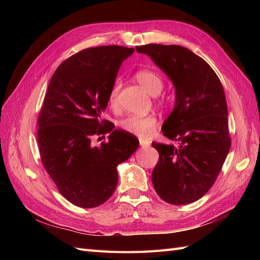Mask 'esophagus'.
<instances>
[{
  "mask_svg": "<svg viewBox=\"0 0 260 260\" xmlns=\"http://www.w3.org/2000/svg\"><path fill=\"white\" fill-rule=\"evenodd\" d=\"M140 146L142 148H146V147L149 146V143L144 139H140Z\"/></svg>",
  "mask_w": 260,
  "mask_h": 260,
  "instance_id": "obj_1",
  "label": "esophagus"
}]
</instances>
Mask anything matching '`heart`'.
Wrapping results in <instances>:
<instances>
[{
    "mask_svg": "<svg viewBox=\"0 0 260 260\" xmlns=\"http://www.w3.org/2000/svg\"><path fill=\"white\" fill-rule=\"evenodd\" d=\"M136 79L140 83V85L151 95H157L162 90L164 81L161 77L153 72V70L143 69L140 70L136 74ZM121 88V81L119 79H116L112 85L111 90L108 93V103L113 108L117 107L118 103V95H119V91ZM157 123L156 118L153 115L147 116H138V115H131L120 122V127L132 135H136L139 137H148L153 132L155 125Z\"/></svg>",
    "mask_w": 260,
    "mask_h": 260,
    "instance_id": "heart-1",
    "label": "heart"
}]
</instances>
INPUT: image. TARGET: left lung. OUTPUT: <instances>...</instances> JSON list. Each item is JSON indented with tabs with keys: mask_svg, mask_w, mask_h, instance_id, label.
Returning a JSON list of instances; mask_svg holds the SVG:
<instances>
[{
	"mask_svg": "<svg viewBox=\"0 0 260 260\" xmlns=\"http://www.w3.org/2000/svg\"><path fill=\"white\" fill-rule=\"evenodd\" d=\"M136 50L151 57L175 86V106L161 131L179 146L152 143L159 154L154 188L172 205L191 204L209 191L230 151L222 84L207 62L184 46L146 44Z\"/></svg>",
	"mask_w": 260,
	"mask_h": 260,
	"instance_id": "left-lung-1",
	"label": "left lung"
}]
</instances>
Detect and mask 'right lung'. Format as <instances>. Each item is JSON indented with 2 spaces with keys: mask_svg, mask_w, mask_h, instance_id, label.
I'll use <instances>...</instances> for the list:
<instances>
[{
  "mask_svg": "<svg viewBox=\"0 0 260 260\" xmlns=\"http://www.w3.org/2000/svg\"><path fill=\"white\" fill-rule=\"evenodd\" d=\"M135 52L124 46L90 48L55 70L38 119V144L45 170L59 193L76 206L98 207L116 190L117 166L139 147V140L101 119L122 61ZM109 142L92 147L93 135Z\"/></svg>",
  "mask_w": 260,
  "mask_h": 260,
  "instance_id": "obj_1",
  "label": "right lung"
}]
</instances>
